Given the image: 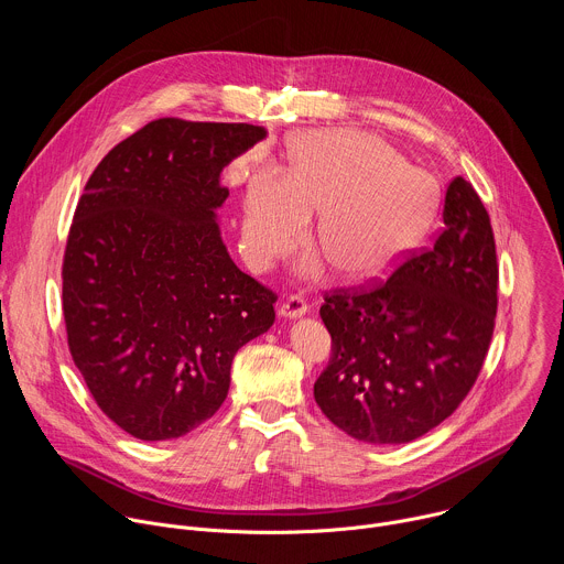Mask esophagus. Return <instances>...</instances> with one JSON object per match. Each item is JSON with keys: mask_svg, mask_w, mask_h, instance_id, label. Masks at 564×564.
<instances>
[{"mask_svg": "<svg viewBox=\"0 0 564 564\" xmlns=\"http://www.w3.org/2000/svg\"><path fill=\"white\" fill-rule=\"evenodd\" d=\"M307 310H310L307 301H305L301 294H292V296H288V299L281 303L279 314L294 318V316H303Z\"/></svg>", "mask_w": 564, "mask_h": 564, "instance_id": "obj_1", "label": "esophagus"}]
</instances>
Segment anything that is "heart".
Segmentation results:
<instances>
[{"label": "heart", "instance_id": "1", "mask_svg": "<svg viewBox=\"0 0 564 564\" xmlns=\"http://www.w3.org/2000/svg\"><path fill=\"white\" fill-rule=\"evenodd\" d=\"M435 212L431 178L383 140L328 129L301 138L285 176L261 170L250 176L243 250L254 270L290 254L316 216L314 240L344 279H370L392 268L426 231ZM307 272L321 261L310 259Z\"/></svg>", "mask_w": 564, "mask_h": 564}]
</instances>
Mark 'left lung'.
I'll list each match as a JSON object with an SVG mask.
<instances>
[{"mask_svg": "<svg viewBox=\"0 0 564 564\" xmlns=\"http://www.w3.org/2000/svg\"><path fill=\"white\" fill-rule=\"evenodd\" d=\"M433 248L388 281L326 292L333 355L314 381L324 415L350 437L404 444L451 417L485 366L498 312L489 212L462 176L444 196Z\"/></svg>", "mask_w": 564, "mask_h": 564, "instance_id": "8db88e82", "label": "left lung"}]
</instances>
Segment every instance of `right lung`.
<instances>
[{
  "mask_svg": "<svg viewBox=\"0 0 564 564\" xmlns=\"http://www.w3.org/2000/svg\"><path fill=\"white\" fill-rule=\"evenodd\" d=\"M263 138L248 122L151 120L100 160L75 207L68 350L100 411L138 440L209 420L238 348L274 324L276 292L234 265L216 223L223 167Z\"/></svg>",
  "mask_w": 564,
  "mask_h": 564,
  "instance_id": "obj_1",
  "label": "right lung"
}]
</instances>
